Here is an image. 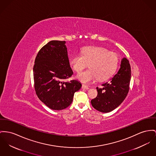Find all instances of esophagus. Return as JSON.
Listing matches in <instances>:
<instances>
[{"instance_id": "esophagus-1", "label": "esophagus", "mask_w": 156, "mask_h": 156, "mask_svg": "<svg viewBox=\"0 0 156 156\" xmlns=\"http://www.w3.org/2000/svg\"><path fill=\"white\" fill-rule=\"evenodd\" d=\"M82 89H86V90H88L89 89V87L87 86H86V85H84V84H83L82 85Z\"/></svg>"}]
</instances>
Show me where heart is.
<instances>
[{"instance_id": "obj_1", "label": "heart", "mask_w": 156, "mask_h": 156, "mask_svg": "<svg viewBox=\"0 0 156 156\" xmlns=\"http://www.w3.org/2000/svg\"><path fill=\"white\" fill-rule=\"evenodd\" d=\"M69 62L76 72H80L89 64L90 69L79 73L77 78L82 82L92 83L97 79L105 80L111 77L118 64V57L106 49L98 47H88L83 48L82 55L74 54Z\"/></svg>"}]
</instances>
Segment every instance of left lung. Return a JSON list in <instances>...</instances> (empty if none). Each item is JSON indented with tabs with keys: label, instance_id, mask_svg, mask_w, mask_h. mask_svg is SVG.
<instances>
[{
	"label": "left lung",
	"instance_id": "8db88e82",
	"mask_svg": "<svg viewBox=\"0 0 156 156\" xmlns=\"http://www.w3.org/2000/svg\"><path fill=\"white\" fill-rule=\"evenodd\" d=\"M131 66L129 61L123 58L118 73L109 81L102 84V87H96L98 96L91 101L94 109L99 112H109L124 101L129 89Z\"/></svg>",
	"mask_w": 156,
	"mask_h": 156
}]
</instances>
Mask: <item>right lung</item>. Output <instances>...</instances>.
Segmentation results:
<instances>
[{"label":"right lung","instance_id":"add662e5","mask_svg":"<svg viewBox=\"0 0 156 156\" xmlns=\"http://www.w3.org/2000/svg\"><path fill=\"white\" fill-rule=\"evenodd\" d=\"M66 41L53 40L38 52L33 68L35 92L52 110H62L72 103L74 94L82 87L76 80H64L73 72L69 60Z\"/></svg>","mask_w":156,"mask_h":156}]
</instances>
